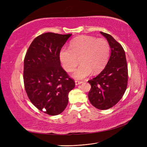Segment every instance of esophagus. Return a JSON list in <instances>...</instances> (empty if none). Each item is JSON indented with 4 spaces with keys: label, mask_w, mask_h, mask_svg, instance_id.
<instances>
[{
    "label": "esophagus",
    "mask_w": 147,
    "mask_h": 147,
    "mask_svg": "<svg viewBox=\"0 0 147 147\" xmlns=\"http://www.w3.org/2000/svg\"><path fill=\"white\" fill-rule=\"evenodd\" d=\"M75 85H78V84H82L83 83V82H80V81H77L76 80L75 82Z\"/></svg>",
    "instance_id": "1"
}]
</instances>
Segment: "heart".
<instances>
[{"instance_id":"obj_1","label":"heart","mask_w":147,"mask_h":147,"mask_svg":"<svg viewBox=\"0 0 147 147\" xmlns=\"http://www.w3.org/2000/svg\"><path fill=\"white\" fill-rule=\"evenodd\" d=\"M110 45L105 38H96L88 35H81L70 43V48L64 47L59 52V59L67 72H72L78 63L72 77L75 80H82L103 70L108 63Z\"/></svg>"}]
</instances>
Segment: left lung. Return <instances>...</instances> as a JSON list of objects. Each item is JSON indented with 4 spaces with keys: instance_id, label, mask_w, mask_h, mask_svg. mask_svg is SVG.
Returning a JSON list of instances; mask_svg holds the SVG:
<instances>
[{
    "instance_id": "1",
    "label": "left lung",
    "mask_w": 147,
    "mask_h": 147,
    "mask_svg": "<svg viewBox=\"0 0 147 147\" xmlns=\"http://www.w3.org/2000/svg\"><path fill=\"white\" fill-rule=\"evenodd\" d=\"M100 32L107 40L111 54L104 69L88 82L91 86L88 98L96 109L107 110L116 105L125 92L128 79L127 65L122 46L112 35Z\"/></svg>"
}]
</instances>
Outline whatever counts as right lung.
I'll list each match as a JSON object with an SVG mask.
<instances>
[{"label":"right lung","instance_id":"right-lung-1","mask_svg":"<svg viewBox=\"0 0 147 147\" xmlns=\"http://www.w3.org/2000/svg\"><path fill=\"white\" fill-rule=\"evenodd\" d=\"M72 34L48 32L35 38L24 61V83L29 99L50 115L61 113L75 83L61 66L59 52Z\"/></svg>","mask_w":147,"mask_h":147}]
</instances>
